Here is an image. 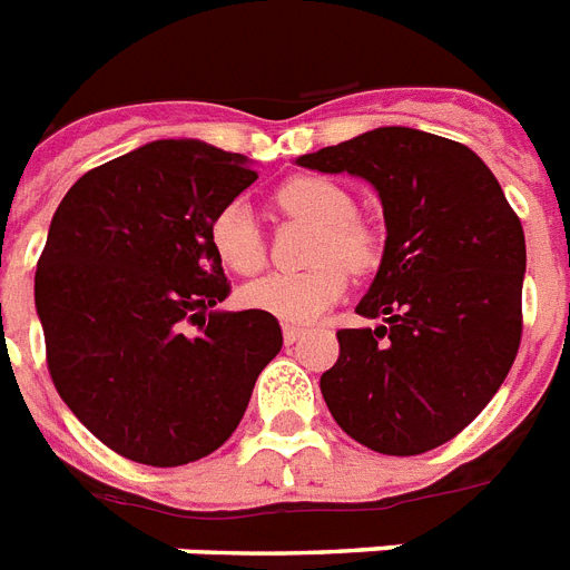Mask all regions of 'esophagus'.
I'll return each mask as SVG.
<instances>
[{
  "instance_id": "1",
  "label": "esophagus",
  "mask_w": 570,
  "mask_h": 570,
  "mask_svg": "<svg viewBox=\"0 0 570 570\" xmlns=\"http://www.w3.org/2000/svg\"><path fill=\"white\" fill-rule=\"evenodd\" d=\"M307 334V328H302V325H284V340L286 346H293V343H298V340Z\"/></svg>"
}]
</instances>
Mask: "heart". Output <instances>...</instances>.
<instances>
[{"mask_svg":"<svg viewBox=\"0 0 570 570\" xmlns=\"http://www.w3.org/2000/svg\"><path fill=\"white\" fill-rule=\"evenodd\" d=\"M275 204L289 218L316 224L311 263L302 275H266L242 286L239 302L284 322H313L343 298L348 272L375 263V236L355 218V200L325 177H293L275 191ZM209 248L227 272L257 275L266 266V242L242 200L224 204L209 222Z\"/></svg>","mask_w":570,"mask_h":570,"instance_id":"1","label":"heart"}]
</instances>
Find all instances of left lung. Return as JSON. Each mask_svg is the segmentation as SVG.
Listing matches in <instances>:
<instances>
[{"label": "left lung", "mask_w": 570, "mask_h": 570, "mask_svg": "<svg viewBox=\"0 0 570 570\" xmlns=\"http://www.w3.org/2000/svg\"><path fill=\"white\" fill-rule=\"evenodd\" d=\"M298 165L370 180L387 224L379 275L357 304L381 325L337 331V364L320 379L331 416L384 455L452 441L521 346V218L470 147L420 129H373Z\"/></svg>", "instance_id": "8db88e82"}]
</instances>
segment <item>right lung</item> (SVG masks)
Returning a JSON list of instances; mask_svg holds the SVG:
<instances>
[{"instance_id":"obj_1","label":"right lung","mask_w":570,"mask_h":570,"mask_svg":"<svg viewBox=\"0 0 570 570\" xmlns=\"http://www.w3.org/2000/svg\"><path fill=\"white\" fill-rule=\"evenodd\" d=\"M257 180L245 156L154 141L91 168L49 224L35 272L58 396L109 450L180 468L222 446L281 352L275 316L230 295L209 222Z\"/></svg>"}]
</instances>
